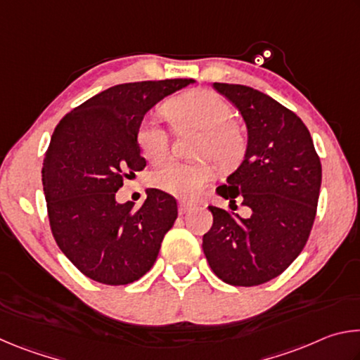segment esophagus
Wrapping results in <instances>:
<instances>
[{
    "label": "esophagus",
    "instance_id": "34e87169",
    "mask_svg": "<svg viewBox=\"0 0 360 360\" xmlns=\"http://www.w3.org/2000/svg\"><path fill=\"white\" fill-rule=\"evenodd\" d=\"M192 208H193V206H192L191 203L179 202V214H181V216H182V214H187V212H191Z\"/></svg>",
    "mask_w": 360,
    "mask_h": 360
}]
</instances>
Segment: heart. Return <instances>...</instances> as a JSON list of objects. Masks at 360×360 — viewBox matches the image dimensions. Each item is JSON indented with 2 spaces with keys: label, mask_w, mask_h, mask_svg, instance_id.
<instances>
[{
  "label": "heart",
  "mask_w": 360,
  "mask_h": 360,
  "mask_svg": "<svg viewBox=\"0 0 360 360\" xmlns=\"http://www.w3.org/2000/svg\"><path fill=\"white\" fill-rule=\"evenodd\" d=\"M176 133L186 130L200 131L195 148L197 157H210L216 165L229 172L240 165L248 150V136L233 122V108L212 90L193 89L176 95L160 108ZM136 144L144 158L152 163L162 162L169 152V135L152 120L139 122ZM214 178L210 162L192 163L169 160L150 174V186L182 200L197 198L203 187Z\"/></svg>",
  "instance_id": "obj_1"
}]
</instances>
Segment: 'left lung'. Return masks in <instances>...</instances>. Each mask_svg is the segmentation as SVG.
I'll return each instance as SVG.
<instances>
[{
  "instance_id": "8db88e82",
  "label": "left lung",
  "mask_w": 360,
  "mask_h": 360,
  "mask_svg": "<svg viewBox=\"0 0 360 360\" xmlns=\"http://www.w3.org/2000/svg\"><path fill=\"white\" fill-rule=\"evenodd\" d=\"M241 112L248 129L245 160L217 187L246 219L216 206L203 235L211 270L231 285L264 284L276 278L307 245L318 206L322 168L302 119L271 96L248 85L214 82ZM236 206V205H235Z\"/></svg>"
}]
</instances>
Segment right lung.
<instances>
[{
    "instance_id": "1",
    "label": "right lung",
    "mask_w": 360,
    "mask_h": 360,
    "mask_svg": "<svg viewBox=\"0 0 360 360\" xmlns=\"http://www.w3.org/2000/svg\"><path fill=\"white\" fill-rule=\"evenodd\" d=\"M193 79L119 84L60 120L42 162L52 235L85 276L124 285L148 273L178 217L169 193L149 188L144 203H117L115 192L146 167L136 144L144 114Z\"/></svg>"
}]
</instances>
